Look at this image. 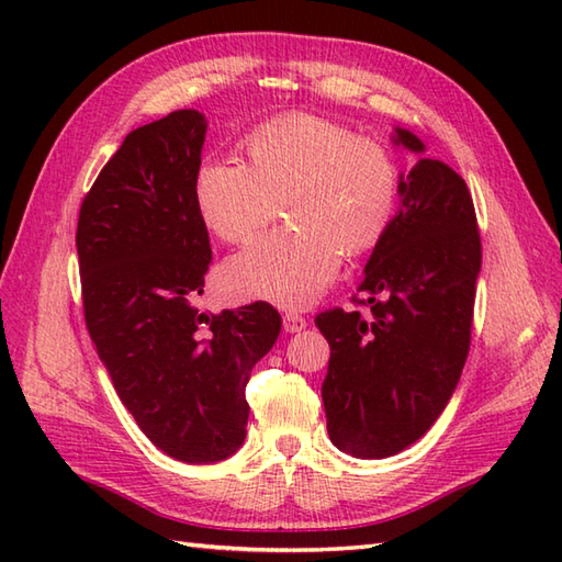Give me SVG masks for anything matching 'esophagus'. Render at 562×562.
Wrapping results in <instances>:
<instances>
[{
    "mask_svg": "<svg viewBox=\"0 0 562 562\" xmlns=\"http://www.w3.org/2000/svg\"><path fill=\"white\" fill-rule=\"evenodd\" d=\"M282 326H284V333H302L306 328V318L302 314H284L282 316Z\"/></svg>",
    "mask_w": 562,
    "mask_h": 562,
    "instance_id": "esophagus-1",
    "label": "esophagus"
}]
</instances>
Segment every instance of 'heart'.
Wrapping results in <instances>:
<instances>
[{"instance_id":"obj_1","label":"heart","mask_w":562,"mask_h":562,"mask_svg":"<svg viewBox=\"0 0 562 562\" xmlns=\"http://www.w3.org/2000/svg\"><path fill=\"white\" fill-rule=\"evenodd\" d=\"M246 164L205 161L195 173L200 217L226 244H241L284 210L290 224L232 256L220 284L232 300L282 308L312 304L336 280L342 254L384 238L398 202V164L372 137L328 117L288 113L244 137Z\"/></svg>"}]
</instances>
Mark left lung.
I'll use <instances>...</instances> for the list:
<instances>
[{
	"label": "left lung",
	"mask_w": 562,
	"mask_h": 562,
	"mask_svg": "<svg viewBox=\"0 0 562 562\" xmlns=\"http://www.w3.org/2000/svg\"><path fill=\"white\" fill-rule=\"evenodd\" d=\"M393 145L423 154L411 130ZM401 207L364 266L367 314L330 308L321 386L330 441L357 459L411 447L447 408L469 357L481 234L463 178L420 159L398 181Z\"/></svg>",
	"instance_id": "8db88e82"
}]
</instances>
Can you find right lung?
Wrapping results in <instances>:
<instances>
[{
	"mask_svg": "<svg viewBox=\"0 0 562 562\" xmlns=\"http://www.w3.org/2000/svg\"><path fill=\"white\" fill-rule=\"evenodd\" d=\"M207 121L173 111L125 137L81 202L83 318L123 405L154 447L214 463L244 445L250 369L282 318L266 302L193 306L212 260L195 205Z\"/></svg>",
	"mask_w": 562,
	"mask_h": 562,
	"instance_id": "right-lung-1",
	"label": "right lung"
}]
</instances>
